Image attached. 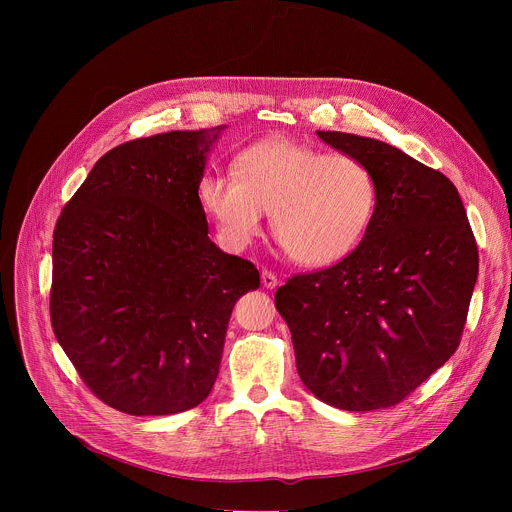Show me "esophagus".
Returning <instances> with one entry per match:
<instances>
[{"label":"esophagus","mask_w":512,"mask_h":512,"mask_svg":"<svg viewBox=\"0 0 512 512\" xmlns=\"http://www.w3.org/2000/svg\"><path fill=\"white\" fill-rule=\"evenodd\" d=\"M261 283H263V287H267V289H275L279 281H277V275H275V273L263 271V273H261Z\"/></svg>","instance_id":"1"}]
</instances>
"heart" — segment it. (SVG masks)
Returning <instances> with one entry per match:
<instances>
[{
  "label": "heart",
  "instance_id": "heart-1",
  "mask_svg": "<svg viewBox=\"0 0 512 512\" xmlns=\"http://www.w3.org/2000/svg\"><path fill=\"white\" fill-rule=\"evenodd\" d=\"M196 196L229 251L247 249L271 210L273 237L287 257L326 267L369 235L379 186L373 170L352 154L265 139L237 156L235 172H204Z\"/></svg>",
  "mask_w": 512,
  "mask_h": 512
}]
</instances>
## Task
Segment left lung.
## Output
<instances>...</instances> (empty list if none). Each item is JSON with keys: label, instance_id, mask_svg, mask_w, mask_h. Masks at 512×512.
I'll return each mask as SVG.
<instances>
[{"label": "left lung", "instance_id": "left-lung-1", "mask_svg": "<svg viewBox=\"0 0 512 512\" xmlns=\"http://www.w3.org/2000/svg\"><path fill=\"white\" fill-rule=\"evenodd\" d=\"M367 164L375 221L340 263L275 294L304 385L344 411L393 407L456 352L478 277V247L456 186L393 145L316 131Z\"/></svg>", "mask_w": 512, "mask_h": 512}]
</instances>
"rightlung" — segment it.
<instances>
[{"label":"right lung","mask_w":512,"mask_h":512,"mask_svg":"<svg viewBox=\"0 0 512 512\" xmlns=\"http://www.w3.org/2000/svg\"><path fill=\"white\" fill-rule=\"evenodd\" d=\"M225 127L117 145L56 223L52 328L87 387L117 411L172 415L202 403L233 308L261 283L251 261L210 241L196 196Z\"/></svg>","instance_id":"1"}]
</instances>
